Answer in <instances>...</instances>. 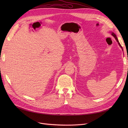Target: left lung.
Listing matches in <instances>:
<instances>
[{"label":"left lung","mask_w":128,"mask_h":128,"mask_svg":"<svg viewBox=\"0 0 128 128\" xmlns=\"http://www.w3.org/2000/svg\"><path fill=\"white\" fill-rule=\"evenodd\" d=\"M112 35L114 37H115V38L116 39V40H117V42H118V44H119V46L121 47V48H122V46H121L120 45V43H119V41H118V38H117V37H116V35L115 34H114V32H112Z\"/></svg>","instance_id":"obj_1"}]
</instances>
